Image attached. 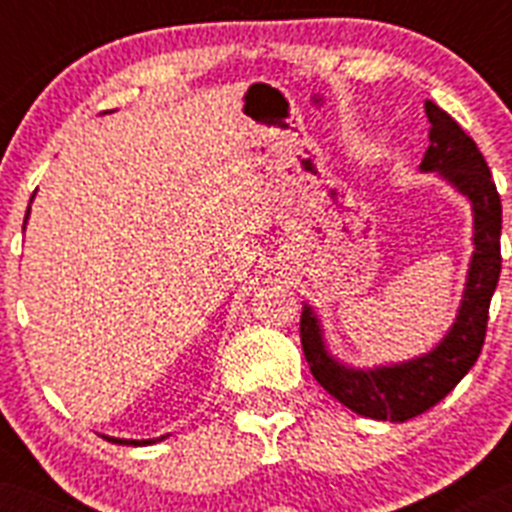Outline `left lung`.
<instances>
[{
    "instance_id": "8db88e82",
    "label": "left lung",
    "mask_w": 512,
    "mask_h": 512,
    "mask_svg": "<svg viewBox=\"0 0 512 512\" xmlns=\"http://www.w3.org/2000/svg\"><path fill=\"white\" fill-rule=\"evenodd\" d=\"M431 122V146L420 169L438 171L454 184L474 210V256L459 315L441 343L425 356L395 366L348 369L328 354L315 312L305 305L300 318L302 351L312 377L325 392L364 418L405 423L431 410L454 390L482 354L490 318V300L500 279V228L503 205L485 156L459 122L431 99L425 102Z\"/></svg>"
}]
</instances>
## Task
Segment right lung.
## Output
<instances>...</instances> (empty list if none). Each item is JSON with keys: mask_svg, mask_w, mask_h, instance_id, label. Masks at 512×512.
<instances>
[{"mask_svg": "<svg viewBox=\"0 0 512 512\" xmlns=\"http://www.w3.org/2000/svg\"><path fill=\"white\" fill-rule=\"evenodd\" d=\"M27 220V217H25ZM107 438V436H104ZM112 443H125V446H143V443H156V441H128V438H110Z\"/></svg>", "mask_w": 512, "mask_h": 512, "instance_id": "add662e5", "label": "right lung"}]
</instances>
